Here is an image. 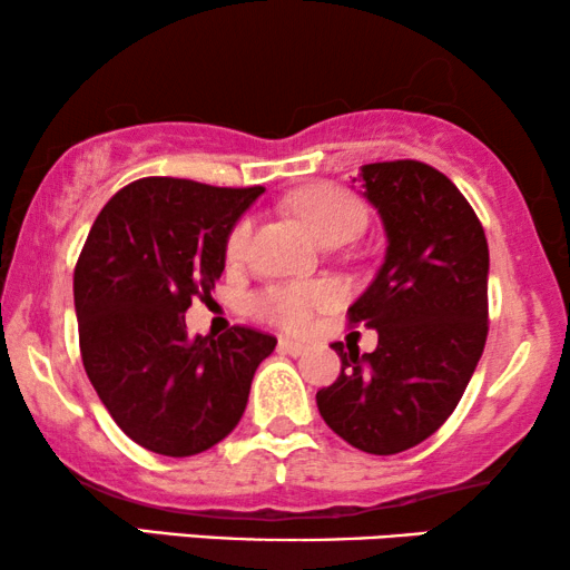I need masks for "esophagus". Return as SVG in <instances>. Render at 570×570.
I'll return each instance as SVG.
<instances>
[{
	"label": "esophagus",
	"mask_w": 570,
	"mask_h": 570,
	"mask_svg": "<svg viewBox=\"0 0 570 570\" xmlns=\"http://www.w3.org/2000/svg\"><path fill=\"white\" fill-rule=\"evenodd\" d=\"M308 350V345H303L298 340H279V353L287 355H303Z\"/></svg>",
	"instance_id": "obj_1"
}]
</instances>
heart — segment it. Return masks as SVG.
Listing matches in <instances>:
<instances>
[{
  "label": "heart",
  "mask_w": 570,
  "mask_h": 570,
  "mask_svg": "<svg viewBox=\"0 0 570 570\" xmlns=\"http://www.w3.org/2000/svg\"><path fill=\"white\" fill-rule=\"evenodd\" d=\"M293 213L308 225L311 233L326 246L350 240L365 223V207L353 191L334 184H316L301 189L291 199ZM254 233V217L244 215L233 223L225 238L228 262H240L248 252ZM340 303V291L330 283H277L254 295L252 306L264 322L283 326L291 332H303L314 324L322 311Z\"/></svg>",
  "instance_id": "b5f03b06"
}]
</instances>
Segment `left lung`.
Instances as JSON below:
<instances>
[{
	"label": "left lung",
	"instance_id": "1",
	"mask_svg": "<svg viewBox=\"0 0 570 570\" xmlns=\"http://www.w3.org/2000/svg\"><path fill=\"white\" fill-rule=\"evenodd\" d=\"M386 228V259L347 308L379 332L373 353L334 342L342 371L318 389L324 423L365 454H400L456 410L488 340V238L464 194L420 160L361 166Z\"/></svg>",
	"mask_w": 570,
	"mask_h": 570
}]
</instances>
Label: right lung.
I'll return each instance as SVG.
<instances>
[{"instance_id": "right-lung-1", "label": "right lung", "mask_w": 570, "mask_h": 570, "mask_svg": "<svg viewBox=\"0 0 570 570\" xmlns=\"http://www.w3.org/2000/svg\"><path fill=\"white\" fill-rule=\"evenodd\" d=\"M264 186L147 176L100 209L75 267L80 353L92 389L131 441L194 456L238 425L277 340L252 326L189 337L184 314L225 269V238Z\"/></svg>"}]
</instances>
